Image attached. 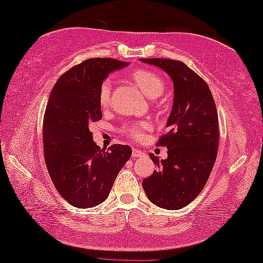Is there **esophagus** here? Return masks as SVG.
I'll return each instance as SVG.
<instances>
[{"mask_svg":"<svg viewBox=\"0 0 263 263\" xmlns=\"http://www.w3.org/2000/svg\"><path fill=\"white\" fill-rule=\"evenodd\" d=\"M132 155H133V158H141L144 155V152L141 151V149H138V148H133Z\"/></svg>","mask_w":263,"mask_h":263,"instance_id":"1","label":"esophagus"}]
</instances>
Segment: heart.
I'll return each instance as SVG.
<instances>
[{
	"label": "heart",
	"instance_id": "heart-1",
	"mask_svg": "<svg viewBox=\"0 0 263 263\" xmlns=\"http://www.w3.org/2000/svg\"><path fill=\"white\" fill-rule=\"evenodd\" d=\"M132 78L136 83L139 89L145 94L149 99H157L158 96L162 94L164 89L163 79L153 71L149 70H137L134 71ZM111 96V82L105 80L102 83L99 93V101L102 108H106L110 104ZM149 127L148 122H129L124 127V132L129 137L134 139H141L143 137V133L146 128Z\"/></svg>",
	"mask_w": 263,
	"mask_h": 263
}]
</instances>
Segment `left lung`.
Segmentation results:
<instances>
[{"instance_id": "8db88e82", "label": "left lung", "mask_w": 263, "mask_h": 263, "mask_svg": "<svg viewBox=\"0 0 263 263\" xmlns=\"http://www.w3.org/2000/svg\"><path fill=\"white\" fill-rule=\"evenodd\" d=\"M168 74L174 83L173 108L168 133L157 145L167 146L168 158L142 181L147 199L167 210L189 205L205 186L217 158L218 114L211 90L185 63L170 59H139Z\"/></svg>"}]
</instances>
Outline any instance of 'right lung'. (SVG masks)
<instances>
[{
    "label": "right lung",
    "instance_id": "add662e5",
    "mask_svg": "<svg viewBox=\"0 0 263 263\" xmlns=\"http://www.w3.org/2000/svg\"><path fill=\"white\" fill-rule=\"evenodd\" d=\"M128 64L116 59H88L62 74L50 94L43 122L45 162L59 194L72 206L87 209L104 202L132 157L127 145L101 149L89 130V125L102 118V83Z\"/></svg>",
    "mask_w": 263,
    "mask_h": 263
}]
</instances>
